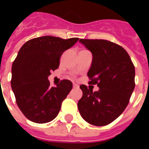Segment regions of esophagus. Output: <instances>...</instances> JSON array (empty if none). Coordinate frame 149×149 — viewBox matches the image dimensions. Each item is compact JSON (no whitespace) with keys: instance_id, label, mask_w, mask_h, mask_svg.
Masks as SVG:
<instances>
[{"instance_id":"esophagus-1","label":"esophagus","mask_w":149,"mask_h":149,"mask_svg":"<svg viewBox=\"0 0 149 149\" xmlns=\"http://www.w3.org/2000/svg\"><path fill=\"white\" fill-rule=\"evenodd\" d=\"M72 86H73V88H77L79 87L77 84H75V83H73V84H72Z\"/></svg>"}]
</instances>
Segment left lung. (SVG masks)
Returning <instances> with one entry per match:
<instances>
[{"label": "left lung", "mask_w": 149, "mask_h": 149, "mask_svg": "<svg viewBox=\"0 0 149 149\" xmlns=\"http://www.w3.org/2000/svg\"><path fill=\"white\" fill-rule=\"evenodd\" d=\"M93 54L88 72L90 84H97L93 92L86 85L80 88L83 96L78 109L85 121L95 126L112 123L124 112L135 88V68L121 46L106 40L80 39Z\"/></svg>", "instance_id": "left-lung-1"}]
</instances>
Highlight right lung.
Segmentation results:
<instances>
[{
    "label": "right lung",
    "mask_w": 149,
    "mask_h": 149,
    "mask_svg": "<svg viewBox=\"0 0 149 149\" xmlns=\"http://www.w3.org/2000/svg\"><path fill=\"white\" fill-rule=\"evenodd\" d=\"M78 40L45 36L29 40L19 50L12 66L11 87L19 109L31 121L48 123L58 115L72 83L63 80L51 87L48 77L58 68L62 53Z\"/></svg>",
    "instance_id": "1"
}]
</instances>
